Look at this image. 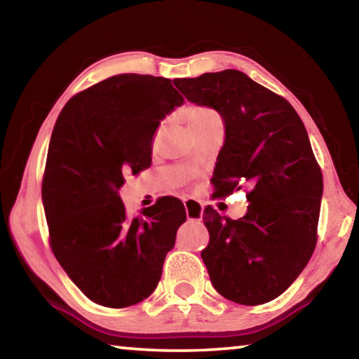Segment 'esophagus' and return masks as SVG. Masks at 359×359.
I'll list each match as a JSON object with an SVG mask.
<instances>
[{"label":"esophagus","mask_w":359,"mask_h":359,"mask_svg":"<svg viewBox=\"0 0 359 359\" xmlns=\"http://www.w3.org/2000/svg\"><path fill=\"white\" fill-rule=\"evenodd\" d=\"M184 205H185V212H187V218L191 222H201L203 215H204V208L203 204L196 201L193 198H187L184 199Z\"/></svg>","instance_id":"esophagus-1"}]
</instances>
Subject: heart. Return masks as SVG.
Here are the masks:
<instances>
[{
  "label": "heart",
  "instance_id": "heart-1",
  "mask_svg": "<svg viewBox=\"0 0 359 359\" xmlns=\"http://www.w3.org/2000/svg\"><path fill=\"white\" fill-rule=\"evenodd\" d=\"M217 115L214 111H210L208 107H193L190 114H188V121L193 123V121H199V120H205L209 117H214Z\"/></svg>",
  "mask_w": 359,
  "mask_h": 359
}]
</instances>
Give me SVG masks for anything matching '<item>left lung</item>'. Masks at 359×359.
Listing matches in <instances>:
<instances>
[{"label":"left lung","instance_id":"1","mask_svg":"<svg viewBox=\"0 0 359 359\" xmlns=\"http://www.w3.org/2000/svg\"><path fill=\"white\" fill-rule=\"evenodd\" d=\"M196 106L224 121L217 158V196L250 188L239 220L204 210L210 242L201 252L210 282L226 299L258 306L280 296L311 259L317 244L323 177L306 126L290 102L242 71L175 79Z\"/></svg>","mask_w":359,"mask_h":359}]
</instances>
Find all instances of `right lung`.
Listing matches in <instances>:
<instances>
[{
  "label": "right lung",
  "instance_id": "obj_1",
  "mask_svg": "<svg viewBox=\"0 0 359 359\" xmlns=\"http://www.w3.org/2000/svg\"><path fill=\"white\" fill-rule=\"evenodd\" d=\"M184 102L169 79L117 74L71 98L53 126L42 180L52 252L100 306H135L154 293L187 220L172 198L128 217L118 194L126 172L150 166L151 137Z\"/></svg>",
  "mask_w": 359,
  "mask_h": 359
}]
</instances>
